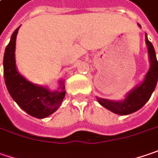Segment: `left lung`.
<instances>
[{"label":"left lung","mask_w":158,"mask_h":158,"mask_svg":"<svg viewBox=\"0 0 158 158\" xmlns=\"http://www.w3.org/2000/svg\"><path fill=\"white\" fill-rule=\"evenodd\" d=\"M140 27V25L138 24ZM145 41L148 47V53L150 67L141 83L131 90L123 100H111L97 97L98 102L109 111L120 115H127L140 109L150 99L155 91L158 78V62L154 47L148 41L145 34Z\"/></svg>","instance_id":"left-lung-1"}]
</instances>
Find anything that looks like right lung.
Returning a JSON list of instances; mask_svg holds the SVG:
<instances>
[{
  "label": "right lung",
  "instance_id": "1",
  "mask_svg": "<svg viewBox=\"0 0 158 158\" xmlns=\"http://www.w3.org/2000/svg\"><path fill=\"white\" fill-rule=\"evenodd\" d=\"M20 27L12 34L3 58V75L8 91L14 101L28 114L43 119L59 108L66 94L65 82L59 80V88L51 91L48 86L35 84L20 74L16 65V39Z\"/></svg>",
  "mask_w": 158,
  "mask_h": 158
}]
</instances>
